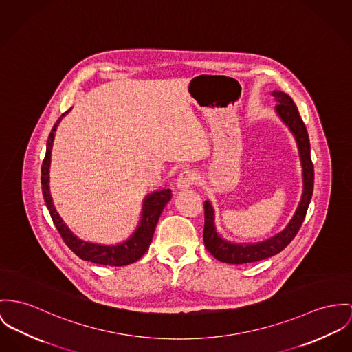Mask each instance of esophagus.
I'll return each instance as SVG.
<instances>
[{
    "instance_id": "obj_1",
    "label": "esophagus",
    "mask_w": 352,
    "mask_h": 352,
    "mask_svg": "<svg viewBox=\"0 0 352 352\" xmlns=\"http://www.w3.org/2000/svg\"><path fill=\"white\" fill-rule=\"evenodd\" d=\"M197 182H198V174H197L195 171L190 170V168L184 170V171L178 175V178H177V186H178V189H186V188H190V186L195 185Z\"/></svg>"
}]
</instances>
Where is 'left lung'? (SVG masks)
I'll list each match as a JSON object with an SVG mask.
<instances>
[{"label":"left lung","instance_id":"1","mask_svg":"<svg viewBox=\"0 0 352 352\" xmlns=\"http://www.w3.org/2000/svg\"><path fill=\"white\" fill-rule=\"evenodd\" d=\"M277 104L276 112L281 120L288 126V129L295 135L298 143L300 161L302 167V195L295 213L288 226L274 237L257 243H232L225 241L218 233L214 226V210L209 201H205V226H204V243L206 249L214 256L217 260L228 264H246L256 263L264 258L272 257L280 253L284 248L298 234L301 223L305 218L312 192H314V163L311 161V147L307 127L300 118L298 107L289 95L281 91H273Z\"/></svg>","mask_w":352,"mask_h":352}]
</instances>
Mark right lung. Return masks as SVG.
I'll use <instances>...</instances> for the list:
<instances>
[{"mask_svg":"<svg viewBox=\"0 0 352 352\" xmlns=\"http://www.w3.org/2000/svg\"><path fill=\"white\" fill-rule=\"evenodd\" d=\"M64 112L58 120L54 123V129L48 136L47 142V153L45 158L41 166V186H43V195L44 201L47 204V208L50 210V214L52 217L54 226L58 230L61 239L67 246L76 254L81 260L91 261L100 265H109V267H123L138 261L148 249L157 222L162 214L163 208L166 204L171 199V190L164 189L161 191H155L153 194H148L143 201V210L142 218L139 221V225L136 228L134 234L118 245H100V243H87L78 239L68 226L63 222L61 217L54 209L52 197L50 192V166H51V150L54 144V131L61 120V118L69 112Z\"/></svg>","mask_w":352,"mask_h":352,"instance_id":"right-lung-1","label":"right lung"}]
</instances>
